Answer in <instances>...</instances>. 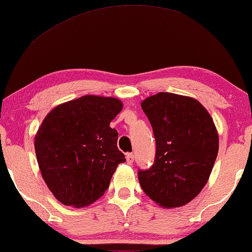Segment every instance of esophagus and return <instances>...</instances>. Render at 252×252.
Returning a JSON list of instances; mask_svg holds the SVG:
<instances>
[{"label": "esophagus", "mask_w": 252, "mask_h": 252, "mask_svg": "<svg viewBox=\"0 0 252 252\" xmlns=\"http://www.w3.org/2000/svg\"><path fill=\"white\" fill-rule=\"evenodd\" d=\"M126 161L128 165H132L133 161H134V156L132 153H127L126 155Z\"/></svg>", "instance_id": "obj_1"}]
</instances>
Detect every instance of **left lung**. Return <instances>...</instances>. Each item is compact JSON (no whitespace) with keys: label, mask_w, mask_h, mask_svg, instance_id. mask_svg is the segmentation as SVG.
<instances>
[{"label":"left lung","mask_w":252,"mask_h":252,"mask_svg":"<svg viewBox=\"0 0 252 252\" xmlns=\"http://www.w3.org/2000/svg\"><path fill=\"white\" fill-rule=\"evenodd\" d=\"M156 138L155 164L139 171L141 189L166 209L190 203L210 178L218 155V132L198 100L160 92L141 101Z\"/></svg>","instance_id":"1"}]
</instances>
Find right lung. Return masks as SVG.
I'll use <instances>...</instances> for the list:
<instances>
[{"mask_svg":"<svg viewBox=\"0 0 252 252\" xmlns=\"http://www.w3.org/2000/svg\"><path fill=\"white\" fill-rule=\"evenodd\" d=\"M123 102L109 96L85 95L53 108L35 135L42 178L59 202L74 208L94 203L108 189L125 156L118 150L111 121Z\"/></svg>","mask_w":252,"mask_h":252,"instance_id":"obj_1","label":"right lung"}]
</instances>
